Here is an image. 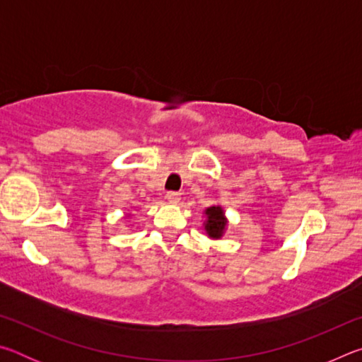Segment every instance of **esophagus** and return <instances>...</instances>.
Listing matches in <instances>:
<instances>
[{
  "instance_id": "34e87169",
  "label": "esophagus",
  "mask_w": 362,
  "mask_h": 362,
  "mask_svg": "<svg viewBox=\"0 0 362 362\" xmlns=\"http://www.w3.org/2000/svg\"><path fill=\"white\" fill-rule=\"evenodd\" d=\"M166 198H168V201H169L170 204L180 203V193H177V192H168Z\"/></svg>"
}]
</instances>
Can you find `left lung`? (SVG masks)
<instances>
[{
    "label": "left lung",
    "instance_id": "left-lung-1",
    "mask_svg": "<svg viewBox=\"0 0 362 362\" xmlns=\"http://www.w3.org/2000/svg\"><path fill=\"white\" fill-rule=\"evenodd\" d=\"M204 231L211 240H220L223 238L226 226H228V218L225 216L222 206H211L204 209Z\"/></svg>",
    "mask_w": 362,
    "mask_h": 362
}]
</instances>
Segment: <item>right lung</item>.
<instances>
[{
    "label": "right lung",
    "instance_id": "1",
    "mask_svg": "<svg viewBox=\"0 0 362 362\" xmlns=\"http://www.w3.org/2000/svg\"><path fill=\"white\" fill-rule=\"evenodd\" d=\"M127 217H129V214H127Z\"/></svg>",
    "mask_w": 362,
    "mask_h": 362
}]
</instances>
